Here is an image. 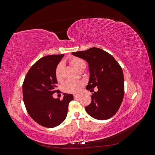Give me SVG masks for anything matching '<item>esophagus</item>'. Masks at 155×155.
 Segmentation results:
<instances>
[{
  "instance_id": "1",
  "label": "esophagus",
  "mask_w": 155,
  "mask_h": 155,
  "mask_svg": "<svg viewBox=\"0 0 155 155\" xmlns=\"http://www.w3.org/2000/svg\"><path fill=\"white\" fill-rule=\"evenodd\" d=\"M79 97H80V95H76V94L74 95V97L75 98V99H76V98H78Z\"/></svg>"
}]
</instances>
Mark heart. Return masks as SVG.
Instances as JSON below:
<instances>
[{
    "label": "heart",
    "instance_id": "obj_1",
    "mask_svg": "<svg viewBox=\"0 0 155 155\" xmlns=\"http://www.w3.org/2000/svg\"><path fill=\"white\" fill-rule=\"evenodd\" d=\"M69 63L72 67H73L77 71L83 67H86V63L84 60L81 58L74 57L69 59ZM62 69L63 63H59L58 66L55 68V78L58 81H60L62 79ZM83 86V83L81 81H68L63 83L62 86V90L66 93H72L77 94L80 91Z\"/></svg>",
    "mask_w": 155,
    "mask_h": 155
}]
</instances>
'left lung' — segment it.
Masks as SVG:
<instances>
[{
  "instance_id": "left-lung-1",
  "label": "left lung",
  "mask_w": 155,
  "mask_h": 155,
  "mask_svg": "<svg viewBox=\"0 0 155 155\" xmlns=\"http://www.w3.org/2000/svg\"><path fill=\"white\" fill-rule=\"evenodd\" d=\"M88 63L90 79L86 89L98 91L91 96V104L85 107L92 118L105 120L113 116L122 103L124 96L123 70L116 59L105 50L91 48L85 51L72 52Z\"/></svg>"
}]
</instances>
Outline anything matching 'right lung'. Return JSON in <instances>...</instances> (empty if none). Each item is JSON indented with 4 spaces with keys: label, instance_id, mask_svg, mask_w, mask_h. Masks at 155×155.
<instances>
[{
    "label": "right lung",
    "instance_id": "add662e5",
    "mask_svg": "<svg viewBox=\"0 0 155 155\" xmlns=\"http://www.w3.org/2000/svg\"><path fill=\"white\" fill-rule=\"evenodd\" d=\"M63 56L50 55L39 59L30 68L22 84L23 100L28 113L45 127L52 128L61 124L67 116L68 104L74 99L70 94H64L62 100L52 96L59 92L55 70Z\"/></svg>",
    "mask_w": 155,
    "mask_h": 155
}]
</instances>
